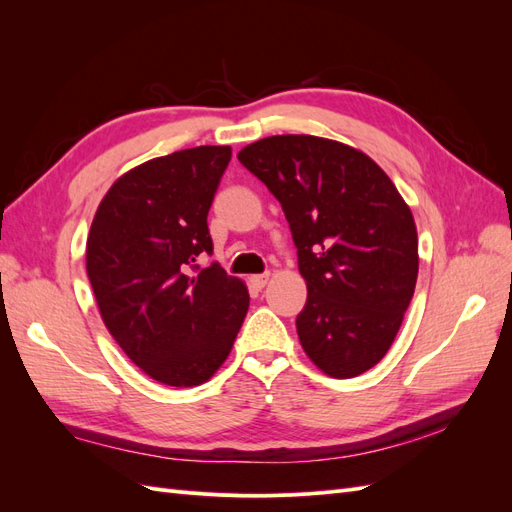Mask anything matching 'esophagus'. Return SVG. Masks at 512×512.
I'll return each mask as SVG.
<instances>
[{
  "mask_svg": "<svg viewBox=\"0 0 512 512\" xmlns=\"http://www.w3.org/2000/svg\"><path fill=\"white\" fill-rule=\"evenodd\" d=\"M250 282H252V286H254L256 290H262V288L267 286V282H269V273H265V275H252Z\"/></svg>",
  "mask_w": 512,
  "mask_h": 512,
  "instance_id": "obj_1",
  "label": "esophagus"
}]
</instances>
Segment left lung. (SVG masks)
I'll use <instances>...</instances> for the list:
<instances>
[{
	"label": "left lung",
	"instance_id": "obj_1",
	"mask_svg": "<svg viewBox=\"0 0 512 512\" xmlns=\"http://www.w3.org/2000/svg\"><path fill=\"white\" fill-rule=\"evenodd\" d=\"M239 162L280 200L307 303L299 342L322 374L354 378L395 342L418 275L412 211L361 149L312 134L243 147Z\"/></svg>",
	"mask_w": 512,
	"mask_h": 512
}]
</instances>
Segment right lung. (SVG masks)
Returning <instances> with one entry per match:
<instances>
[{
	"label": "right lung",
	"mask_w": 512,
	"mask_h": 512,
	"mask_svg": "<svg viewBox=\"0 0 512 512\" xmlns=\"http://www.w3.org/2000/svg\"><path fill=\"white\" fill-rule=\"evenodd\" d=\"M228 145H200L138 164L104 198L87 235L85 265L100 316L128 359L166 386L207 382L228 359L250 292L211 254L207 228Z\"/></svg>",
	"instance_id": "1"
}]
</instances>
